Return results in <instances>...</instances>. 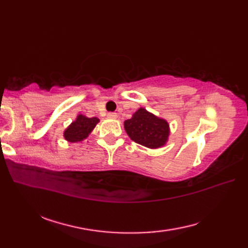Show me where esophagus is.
<instances>
[{"mask_svg": "<svg viewBox=\"0 0 248 248\" xmlns=\"http://www.w3.org/2000/svg\"><path fill=\"white\" fill-rule=\"evenodd\" d=\"M108 119H116V118H117V114H116V113H108Z\"/></svg>", "mask_w": 248, "mask_h": 248, "instance_id": "34e87169", "label": "esophagus"}]
</instances>
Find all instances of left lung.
<instances>
[{
    "label": "left lung",
    "instance_id": "1",
    "mask_svg": "<svg viewBox=\"0 0 248 248\" xmlns=\"http://www.w3.org/2000/svg\"><path fill=\"white\" fill-rule=\"evenodd\" d=\"M124 128L131 140L149 149L165 146L170 133L166 119L157 117L144 108H140L132 117L125 120Z\"/></svg>",
    "mask_w": 248,
    "mask_h": 248
}]
</instances>
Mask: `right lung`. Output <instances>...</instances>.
Returning <instances> with one entry per match:
<instances>
[{"mask_svg":"<svg viewBox=\"0 0 248 248\" xmlns=\"http://www.w3.org/2000/svg\"><path fill=\"white\" fill-rule=\"evenodd\" d=\"M99 121L100 119L97 117L91 118L85 115L78 114L76 120H73L65 129L62 136L68 143H80L88 138Z\"/></svg>","mask_w":248,"mask_h":248,"instance_id":"1","label":"right lung"}]
</instances>
